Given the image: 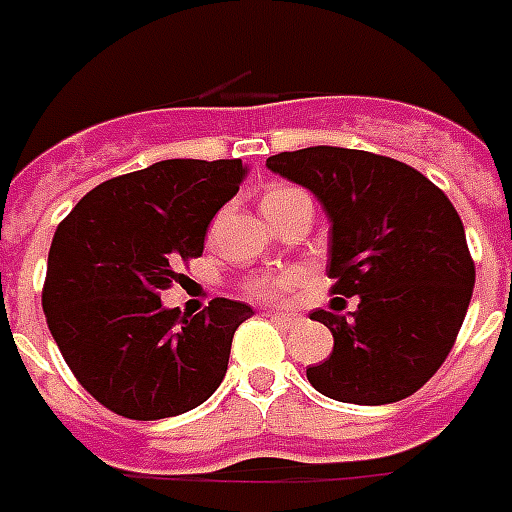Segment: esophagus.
<instances>
[{"label": "esophagus", "mask_w": 512, "mask_h": 512, "mask_svg": "<svg viewBox=\"0 0 512 512\" xmlns=\"http://www.w3.org/2000/svg\"><path fill=\"white\" fill-rule=\"evenodd\" d=\"M272 318H275V321H278V324H283V326H294L299 321L294 313H280V310H275V313H272Z\"/></svg>", "instance_id": "1"}]
</instances>
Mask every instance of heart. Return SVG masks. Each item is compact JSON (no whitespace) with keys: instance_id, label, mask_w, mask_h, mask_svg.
<instances>
[{"instance_id":"heart-1","label":"heart","mask_w":512,"mask_h":512,"mask_svg":"<svg viewBox=\"0 0 512 512\" xmlns=\"http://www.w3.org/2000/svg\"><path fill=\"white\" fill-rule=\"evenodd\" d=\"M297 197H305L299 188H291V186H272L264 197H261V210H264V215L270 218L272 213H278L280 207H286L288 202H294ZM297 283V278L291 275V272H275V275H261V278H256L248 286V294L256 299H275L280 297L283 291H288V288Z\"/></svg>"}]
</instances>
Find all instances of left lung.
<instances>
[{
  "instance_id": "left-lung-1",
  "label": "left lung",
  "mask_w": 512,
  "mask_h": 512,
  "mask_svg": "<svg viewBox=\"0 0 512 512\" xmlns=\"http://www.w3.org/2000/svg\"><path fill=\"white\" fill-rule=\"evenodd\" d=\"M313 191L329 218L332 294L348 315L315 310L332 332L329 359L307 367L315 391L351 405L416 394L451 353L475 286L464 226L432 180L378 153L315 145L267 159Z\"/></svg>"
}]
</instances>
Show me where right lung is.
<instances>
[{
  "mask_svg": "<svg viewBox=\"0 0 512 512\" xmlns=\"http://www.w3.org/2000/svg\"><path fill=\"white\" fill-rule=\"evenodd\" d=\"M240 159H167L88 191L53 234L42 310L72 375L134 421L180 416L221 386L253 307L161 305L180 261L205 251L213 215L240 191Z\"/></svg>",
  "mask_w": 512,
  "mask_h": 512,
  "instance_id": "right-lung-1",
  "label": "right lung"
}]
</instances>
